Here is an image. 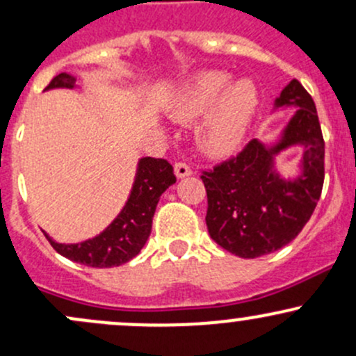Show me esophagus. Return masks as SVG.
Returning <instances> with one entry per match:
<instances>
[{"mask_svg": "<svg viewBox=\"0 0 356 356\" xmlns=\"http://www.w3.org/2000/svg\"><path fill=\"white\" fill-rule=\"evenodd\" d=\"M174 170H175V175H177L179 179L187 177V175L193 174V169H191V167L187 165V163H184V162H177V163H175Z\"/></svg>", "mask_w": 356, "mask_h": 356, "instance_id": "34e87169", "label": "esophagus"}]
</instances>
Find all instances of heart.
Instances as JSON below:
<instances>
[{
  "instance_id": "b5f03b06",
  "label": "heart",
  "mask_w": 356,
  "mask_h": 356,
  "mask_svg": "<svg viewBox=\"0 0 356 356\" xmlns=\"http://www.w3.org/2000/svg\"><path fill=\"white\" fill-rule=\"evenodd\" d=\"M259 104V89L252 81H233L228 72L206 70L182 88L175 97L174 115L186 123L204 116L199 142L206 154L225 157L243 143Z\"/></svg>"
}]
</instances>
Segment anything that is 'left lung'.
Instances as JSON below:
<instances>
[{
    "label": "left lung",
    "instance_id": "1",
    "mask_svg": "<svg viewBox=\"0 0 356 356\" xmlns=\"http://www.w3.org/2000/svg\"><path fill=\"white\" fill-rule=\"evenodd\" d=\"M296 108L272 143L252 140L236 157L201 175L208 194L209 236L226 252L257 259L286 247L309 221L324 182V140L316 104L292 79L273 109ZM291 146L303 148L300 174L282 178L275 157Z\"/></svg>",
    "mask_w": 356,
    "mask_h": 356
}]
</instances>
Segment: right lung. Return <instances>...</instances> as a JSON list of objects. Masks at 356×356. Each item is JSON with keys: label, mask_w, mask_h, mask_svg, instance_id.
<instances>
[{"label": "right lung", "mask_w": 356, "mask_h": 356, "mask_svg": "<svg viewBox=\"0 0 356 356\" xmlns=\"http://www.w3.org/2000/svg\"><path fill=\"white\" fill-rule=\"evenodd\" d=\"M74 89L76 77L60 72L45 89ZM172 184H175L174 169L167 160L143 157L138 160L134 187L123 209L106 229L81 243H57L45 233L54 250L76 264L96 268L118 267L140 253L152 232L155 208L159 199Z\"/></svg>", "instance_id": "1"}]
</instances>
